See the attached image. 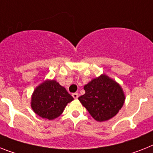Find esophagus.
Wrapping results in <instances>:
<instances>
[{
    "mask_svg": "<svg viewBox=\"0 0 153 153\" xmlns=\"http://www.w3.org/2000/svg\"><path fill=\"white\" fill-rule=\"evenodd\" d=\"M72 96L74 97V98H77L78 97H79V94H78V93H73V94H72Z\"/></svg>",
    "mask_w": 153,
    "mask_h": 153,
    "instance_id": "esophagus-1",
    "label": "esophagus"
}]
</instances>
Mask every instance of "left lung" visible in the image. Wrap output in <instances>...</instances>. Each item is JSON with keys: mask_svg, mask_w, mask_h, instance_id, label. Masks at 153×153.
<instances>
[{"mask_svg": "<svg viewBox=\"0 0 153 153\" xmlns=\"http://www.w3.org/2000/svg\"><path fill=\"white\" fill-rule=\"evenodd\" d=\"M84 89L85 94L78 99L91 117L100 122L116 116L124 103L120 86L105 75L92 79Z\"/></svg>", "mask_w": 153, "mask_h": 153, "instance_id": "obj_1", "label": "left lung"}]
</instances>
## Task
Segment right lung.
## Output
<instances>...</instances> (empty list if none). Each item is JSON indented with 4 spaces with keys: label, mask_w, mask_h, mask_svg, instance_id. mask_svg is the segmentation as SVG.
<instances>
[{
    "label": "right lung",
    "mask_w": 153,
    "mask_h": 153,
    "mask_svg": "<svg viewBox=\"0 0 153 153\" xmlns=\"http://www.w3.org/2000/svg\"><path fill=\"white\" fill-rule=\"evenodd\" d=\"M74 98L55 80H47L35 89L31 107L42 118L53 120L62 113L66 105Z\"/></svg>",
    "instance_id": "right-lung-1"
}]
</instances>
